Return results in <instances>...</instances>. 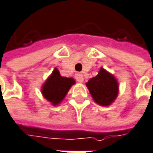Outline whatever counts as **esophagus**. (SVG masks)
<instances>
[{
	"instance_id": "esophagus-1",
	"label": "esophagus",
	"mask_w": 153,
	"mask_h": 153,
	"mask_svg": "<svg viewBox=\"0 0 153 153\" xmlns=\"http://www.w3.org/2000/svg\"><path fill=\"white\" fill-rule=\"evenodd\" d=\"M75 79H76L77 81H79V82H83V80H84L83 74L81 73H77L75 74Z\"/></svg>"
}]
</instances>
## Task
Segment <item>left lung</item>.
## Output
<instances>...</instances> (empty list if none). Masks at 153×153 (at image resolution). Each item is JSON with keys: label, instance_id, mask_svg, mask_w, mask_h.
<instances>
[{"label": "left lung", "instance_id": "obj_1", "mask_svg": "<svg viewBox=\"0 0 153 153\" xmlns=\"http://www.w3.org/2000/svg\"><path fill=\"white\" fill-rule=\"evenodd\" d=\"M86 85L94 101L101 106L110 105L117 97V80L103 68H101L98 74L90 79Z\"/></svg>", "mask_w": 153, "mask_h": 153}]
</instances>
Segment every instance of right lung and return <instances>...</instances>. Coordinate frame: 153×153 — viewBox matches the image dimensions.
<instances>
[{"label": "right lung", "instance_id": "add662e5", "mask_svg": "<svg viewBox=\"0 0 153 153\" xmlns=\"http://www.w3.org/2000/svg\"><path fill=\"white\" fill-rule=\"evenodd\" d=\"M74 84H75V80L73 78L61 76L59 70L55 68L43 85L42 94L48 102L56 106L64 100Z\"/></svg>", "mask_w": 153, "mask_h": 153}]
</instances>
